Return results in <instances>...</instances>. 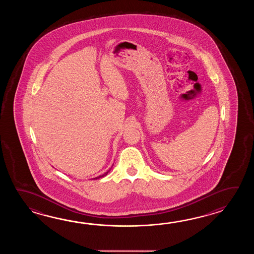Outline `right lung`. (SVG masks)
I'll use <instances>...</instances> for the list:
<instances>
[{"mask_svg": "<svg viewBox=\"0 0 254 254\" xmlns=\"http://www.w3.org/2000/svg\"><path fill=\"white\" fill-rule=\"evenodd\" d=\"M113 166H114V165H113ZM111 169H112V168H111ZM111 169H110V170H111ZM110 170H109V171H107V172H106V173H103V174H102V175H100V176H98V177H95V178H93V179H94V180H95V179L102 178V177H104V176H106V175H107V174H108L109 172H110Z\"/></svg>", "mask_w": 254, "mask_h": 254, "instance_id": "right-lung-1", "label": "right lung"}]
</instances>
